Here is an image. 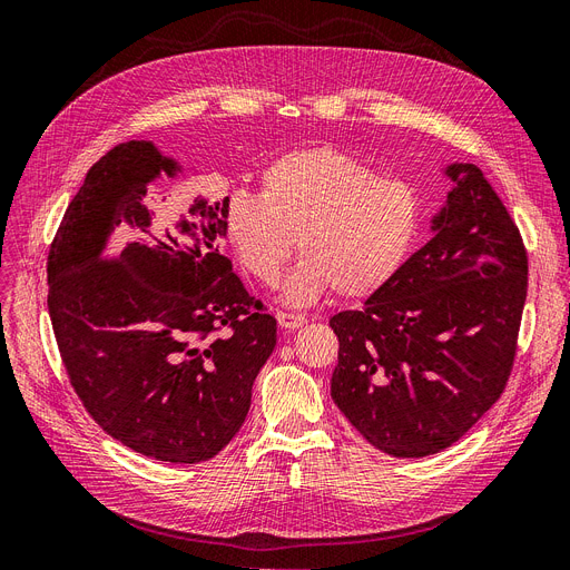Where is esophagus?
<instances>
[{
  "mask_svg": "<svg viewBox=\"0 0 570 570\" xmlns=\"http://www.w3.org/2000/svg\"><path fill=\"white\" fill-rule=\"evenodd\" d=\"M276 317H278V325L283 327V330H297V327H302V325H306V317L304 315H299V313H287V311H278L276 313Z\"/></svg>",
  "mask_w": 570,
  "mask_h": 570,
  "instance_id": "esophagus-1",
  "label": "esophagus"
}]
</instances>
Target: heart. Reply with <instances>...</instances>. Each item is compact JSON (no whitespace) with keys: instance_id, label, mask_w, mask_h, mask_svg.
<instances>
[{"instance_id":"obj_1","label":"heart","mask_w":570,"mask_h":570,"mask_svg":"<svg viewBox=\"0 0 570 570\" xmlns=\"http://www.w3.org/2000/svg\"><path fill=\"white\" fill-rule=\"evenodd\" d=\"M224 234L240 266L268 287L302 245L306 257L287 283L294 304L330 289L362 299L389 285L412 255L421 196L412 181L385 177L344 149H292L264 166L262 196H229Z\"/></svg>"}]
</instances>
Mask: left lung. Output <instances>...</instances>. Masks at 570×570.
I'll list each match as a JSON object with an SVG mask.
<instances>
[{
    "instance_id": "1",
    "label": "left lung",
    "mask_w": 570,
    "mask_h": 570,
    "mask_svg": "<svg viewBox=\"0 0 570 570\" xmlns=\"http://www.w3.org/2000/svg\"><path fill=\"white\" fill-rule=\"evenodd\" d=\"M438 232L360 311L330 317L332 397L397 459L438 453L503 395L517 355L529 253L484 173L449 168Z\"/></svg>"
}]
</instances>
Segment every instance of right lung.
I'll return each mask as SVG.
<instances>
[{
  "label": "right lung",
  "instance_id": "add662e5",
  "mask_svg": "<svg viewBox=\"0 0 570 570\" xmlns=\"http://www.w3.org/2000/svg\"><path fill=\"white\" fill-rule=\"evenodd\" d=\"M161 170L175 164L130 140L86 173L49 249V313L67 379L107 435L200 463L240 430L276 317L215 245L229 198L166 222L147 203Z\"/></svg>",
  "mask_w": 570,
  "mask_h": 570
}]
</instances>
